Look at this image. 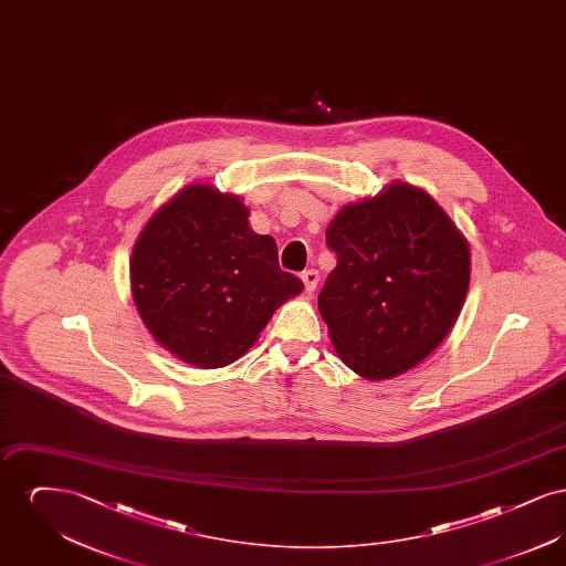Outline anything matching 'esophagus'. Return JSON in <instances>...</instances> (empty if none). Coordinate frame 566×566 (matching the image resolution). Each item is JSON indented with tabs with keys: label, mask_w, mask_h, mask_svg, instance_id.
Listing matches in <instances>:
<instances>
[{
	"label": "esophagus",
	"mask_w": 566,
	"mask_h": 566,
	"mask_svg": "<svg viewBox=\"0 0 566 566\" xmlns=\"http://www.w3.org/2000/svg\"><path fill=\"white\" fill-rule=\"evenodd\" d=\"M301 280H303V284H305V291L312 295V293L316 291V286H318L321 273L316 270L303 271V273H301Z\"/></svg>",
	"instance_id": "1"
}]
</instances>
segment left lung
<instances>
[{
	"label": "left lung",
	"instance_id": "obj_1",
	"mask_svg": "<svg viewBox=\"0 0 566 566\" xmlns=\"http://www.w3.org/2000/svg\"><path fill=\"white\" fill-rule=\"evenodd\" d=\"M337 256L318 310L354 374L388 379L452 331L469 291V243L429 192L392 182L346 206L326 229Z\"/></svg>",
	"mask_w": 566,
	"mask_h": 566
}]
</instances>
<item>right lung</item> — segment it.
Listing matches in <instances>:
<instances>
[{"label": "right lung", "mask_w": 566, "mask_h": 566, "mask_svg": "<svg viewBox=\"0 0 566 566\" xmlns=\"http://www.w3.org/2000/svg\"><path fill=\"white\" fill-rule=\"evenodd\" d=\"M238 195L190 185L135 242L132 291L150 335L180 360L216 369L254 346L273 312L303 291L277 245L248 224Z\"/></svg>", "instance_id": "right-lung-1"}]
</instances>
